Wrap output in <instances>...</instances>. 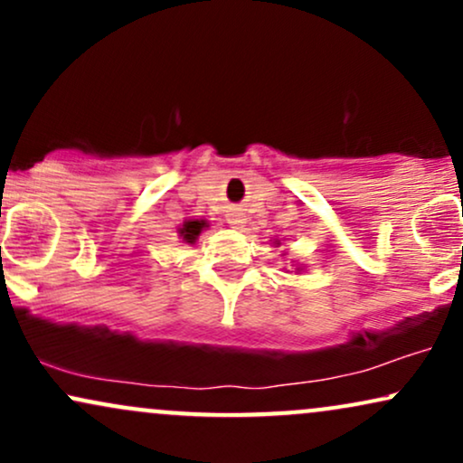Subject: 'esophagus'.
Wrapping results in <instances>:
<instances>
[{"instance_id":"1","label":"esophagus","mask_w":463,"mask_h":463,"mask_svg":"<svg viewBox=\"0 0 463 463\" xmlns=\"http://www.w3.org/2000/svg\"><path fill=\"white\" fill-rule=\"evenodd\" d=\"M231 224L235 228H243V224H246V217H243L241 213H232L231 215Z\"/></svg>"}]
</instances>
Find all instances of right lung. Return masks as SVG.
<instances>
[{
	"label": "right lung",
	"mask_w": 463,
	"mask_h": 463,
	"mask_svg": "<svg viewBox=\"0 0 463 463\" xmlns=\"http://www.w3.org/2000/svg\"><path fill=\"white\" fill-rule=\"evenodd\" d=\"M202 228H204V222H184V226L180 228V235H183L184 241L194 243L195 239H198Z\"/></svg>",
	"instance_id": "right-lung-1"
}]
</instances>
